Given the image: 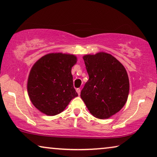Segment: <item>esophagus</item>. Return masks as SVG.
Segmentation results:
<instances>
[{
    "mask_svg": "<svg viewBox=\"0 0 157 157\" xmlns=\"http://www.w3.org/2000/svg\"><path fill=\"white\" fill-rule=\"evenodd\" d=\"M76 91L78 92V95H79V94H80V92H81V89H79V88H78V89H76Z\"/></svg>",
    "mask_w": 157,
    "mask_h": 157,
    "instance_id": "obj_1",
    "label": "esophagus"
}]
</instances>
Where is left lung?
Returning a JSON list of instances; mask_svg holds the SVG:
<instances>
[{"label":"left lung","instance_id":"1","mask_svg":"<svg viewBox=\"0 0 157 157\" xmlns=\"http://www.w3.org/2000/svg\"><path fill=\"white\" fill-rule=\"evenodd\" d=\"M83 59L89 78L81 91V98L94 117L110 118L127 101V72L115 57L105 52L86 54Z\"/></svg>","mask_w":157,"mask_h":157}]
</instances>
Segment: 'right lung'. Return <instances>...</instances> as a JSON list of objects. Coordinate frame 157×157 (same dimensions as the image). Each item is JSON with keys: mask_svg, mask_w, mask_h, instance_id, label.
<instances>
[{"mask_svg": "<svg viewBox=\"0 0 157 157\" xmlns=\"http://www.w3.org/2000/svg\"><path fill=\"white\" fill-rule=\"evenodd\" d=\"M77 61L74 54L50 53L42 56L32 66L27 91L31 103L42 113L56 115L78 96L71 73Z\"/></svg>", "mask_w": 157, "mask_h": 157, "instance_id": "1", "label": "right lung"}]
</instances>
